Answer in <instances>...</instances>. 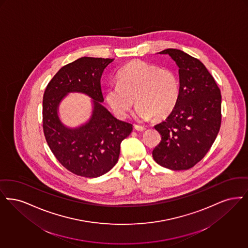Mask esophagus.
Masks as SVG:
<instances>
[{
	"label": "esophagus",
	"mask_w": 248,
	"mask_h": 248,
	"mask_svg": "<svg viewBox=\"0 0 248 248\" xmlns=\"http://www.w3.org/2000/svg\"><path fill=\"white\" fill-rule=\"evenodd\" d=\"M134 129L138 130V131H143V130H145V127L137 125V124H134Z\"/></svg>",
	"instance_id": "obj_1"
}]
</instances>
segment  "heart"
Returning <instances> with one entry per match:
<instances>
[{"mask_svg": "<svg viewBox=\"0 0 248 248\" xmlns=\"http://www.w3.org/2000/svg\"><path fill=\"white\" fill-rule=\"evenodd\" d=\"M117 78L118 84L108 87L106 99L120 119L128 116L134 99L137 119H161L171 113L180 96V80L170 68L134 60L119 70Z\"/></svg>", "mask_w": 248, "mask_h": 248, "instance_id": "1", "label": "heart"}]
</instances>
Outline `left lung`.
Returning <instances> with one entry per match:
<instances>
[{"label": "left lung", "instance_id": "left-lung-1", "mask_svg": "<svg viewBox=\"0 0 248 248\" xmlns=\"http://www.w3.org/2000/svg\"><path fill=\"white\" fill-rule=\"evenodd\" d=\"M179 66L180 96L166 120L155 126L161 141L155 161L172 170L193 168L212 146L221 123V94L214 78L198 59L178 49H166Z\"/></svg>", "mask_w": 248, "mask_h": 248}]
</instances>
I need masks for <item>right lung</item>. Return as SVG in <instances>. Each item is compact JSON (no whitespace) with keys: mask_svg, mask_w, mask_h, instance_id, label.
Wrapping results in <instances>:
<instances>
[{"mask_svg":"<svg viewBox=\"0 0 248 248\" xmlns=\"http://www.w3.org/2000/svg\"><path fill=\"white\" fill-rule=\"evenodd\" d=\"M114 59L81 57L64 65L45 89L43 128L46 141L56 159L78 176L96 178L108 172L119 160L120 143L132 125L116 119L102 105L101 77ZM68 92L93 97V115L86 124L70 129L58 117V107Z\"/></svg>","mask_w":248,"mask_h":248,"instance_id":"add662e5","label":"right lung"}]
</instances>
